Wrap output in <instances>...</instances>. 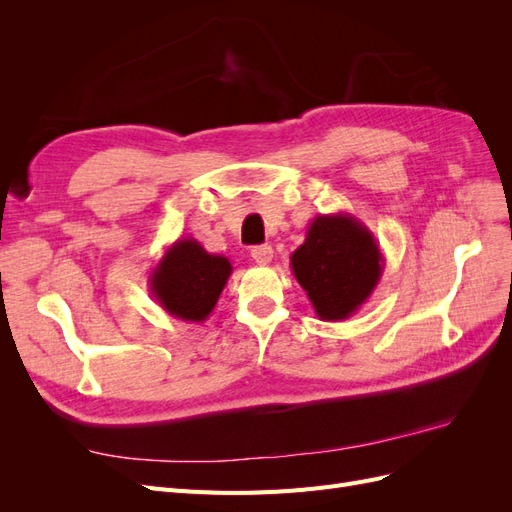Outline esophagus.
Masks as SVG:
<instances>
[{"label": "esophagus", "instance_id": "esophagus-1", "mask_svg": "<svg viewBox=\"0 0 512 512\" xmlns=\"http://www.w3.org/2000/svg\"><path fill=\"white\" fill-rule=\"evenodd\" d=\"M252 258L258 265H269L273 258V247L271 245H256L252 250Z\"/></svg>", "mask_w": 512, "mask_h": 512}]
</instances>
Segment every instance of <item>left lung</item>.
<instances>
[{
	"instance_id": "1",
	"label": "left lung",
	"mask_w": 512,
	"mask_h": 512,
	"mask_svg": "<svg viewBox=\"0 0 512 512\" xmlns=\"http://www.w3.org/2000/svg\"><path fill=\"white\" fill-rule=\"evenodd\" d=\"M290 269L320 320H346L376 290L384 256L363 222L348 213L318 215L303 245L290 256Z\"/></svg>"
}]
</instances>
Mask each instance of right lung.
I'll return each instance as SVG.
<instances>
[{"label": "right lung", "instance_id": "1", "mask_svg": "<svg viewBox=\"0 0 512 512\" xmlns=\"http://www.w3.org/2000/svg\"><path fill=\"white\" fill-rule=\"evenodd\" d=\"M232 273L226 256L209 254L196 239H177L149 275V292L166 314L205 322Z\"/></svg>", "mask_w": 512, "mask_h": 512}]
</instances>
